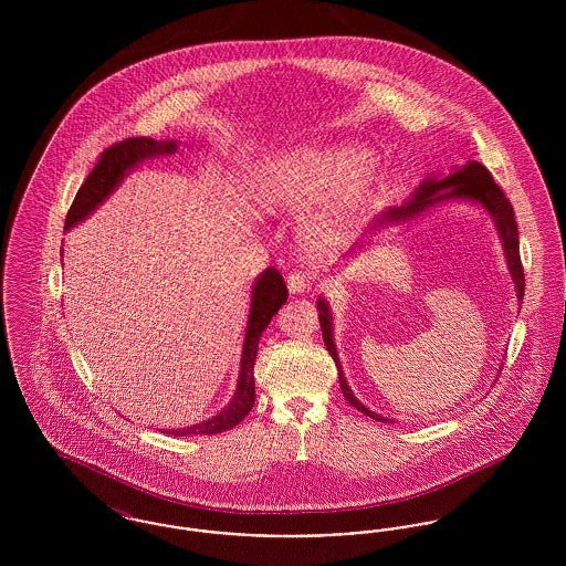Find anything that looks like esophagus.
Listing matches in <instances>:
<instances>
[{
    "mask_svg": "<svg viewBox=\"0 0 566 566\" xmlns=\"http://www.w3.org/2000/svg\"><path fill=\"white\" fill-rule=\"evenodd\" d=\"M314 286V275L310 271H293L289 275V291L293 295H303V293H310Z\"/></svg>",
    "mask_w": 566,
    "mask_h": 566,
    "instance_id": "34e87169",
    "label": "esophagus"
}]
</instances>
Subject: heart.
Returning a JSON list of instances; mask_svg holds the SVG:
<instances>
[{"instance_id": "heart-1", "label": "heart", "mask_w": 566, "mask_h": 566, "mask_svg": "<svg viewBox=\"0 0 566 566\" xmlns=\"http://www.w3.org/2000/svg\"><path fill=\"white\" fill-rule=\"evenodd\" d=\"M254 197L265 210H307L303 224L312 252H331L376 199L374 155L354 144H312L284 150L254 174Z\"/></svg>"}]
</instances>
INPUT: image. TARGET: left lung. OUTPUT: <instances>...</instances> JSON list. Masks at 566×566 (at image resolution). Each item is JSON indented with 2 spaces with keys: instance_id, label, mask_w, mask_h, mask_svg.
Masks as SVG:
<instances>
[{
  "instance_id": "obj_1",
  "label": "left lung",
  "mask_w": 566,
  "mask_h": 566,
  "mask_svg": "<svg viewBox=\"0 0 566 566\" xmlns=\"http://www.w3.org/2000/svg\"><path fill=\"white\" fill-rule=\"evenodd\" d=\"M452 199H462V201H473L478 206H482L488 214L492 216V222L496 224V231L501 235L503 250H505V259H507V268L512 273L513 284H515V296L522 303L524 296V270H522V261H520V240H517V224L513 218V208L510 199L505 197L503 189L492 180L490 171L485 169L482 163L469 161L462 167H457L450 176L439 178L432 176L427 178L416 192L409 197V201H405L403 206H395L384 210L377 216L376 220L369 224L365 240L352 245L348 256L363 250V245L369 243V238H374L379 229H386L390 224H401L407 220H413L418 216L429 212L434 206L443 203V201H452ZM318 316H321V328H323L324 346L328 354L333 356L337 371H339V386L342 392L346 397V401L356 407L360 413L379 420V422H388L384 416H379L376 411H371L369 407L360 403L354 395H352L350 386L342 371V363L337 356V348L333 344V318H331V310L328 303L323 296L318 298Z\"/></svg>"
}]
</instances>
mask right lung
Returning <instances> with one entry per match:
<instances>
[{
	"label": "right lung",
	"mask_w": 566,
	"mask_h": 566,
	"mask_svg": "<svg viewBox=\"0 0 566 566\" xmlns=\"http://www.w3.org/2000/svg\"><path fill=\"white\" fill-rule=\"evenodd\" d=\"M176 150H178L176 139L157 142L153 137H127L106 148L97 165L93 167V171L86 176L84 185L76 192V199L65 216V231L76 227L86 216L93 214L108 199L109 192H114V189L123 182V178L139 163L153 157H161V155H174ZM286 298H289V289L284 284L282 273L275 268H268L254 280L245 337H243L242 358H240V379H238L233 399L220 413H216L214 418L201 424L163 432L178 434V437L216 434V432L229 431L242 422L243 418L250 413L256 397L254 395V360H256L261 335L268 328L271 318L277 314V310L286 303Z\"/></svg>",
	"instance_id": "add662e5"
}]
</instances>
